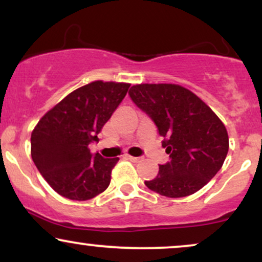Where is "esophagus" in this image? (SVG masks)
<instances>
[{"mask_svg":"<svg viewBox=\"0 0 262 262\" xmlns=\"http://www.w3.org/2000/svg\"><path fill=\"white\" fill-rule=\"evenodd\" d=\"M127 159H129V160L133 161V162L139 161V158H135V156H130V155H127Z\"/></svg>","mask_w":262,"mask_h":262,"instance_id":"esophagus-1","label":"esophagus"}]
</instances>
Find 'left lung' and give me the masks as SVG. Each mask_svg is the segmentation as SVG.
Returning a JSON list of instances; mask_svg holds the SVG:
<instances>
[{
	"mask_svg": "<svg viewBox=\"0 0 262 262\" xmlns=\"http://www.w3.org/2000/svg\"><path fill=\"white\" fill-rule=\"evenodd\" d=\"M132 101L155 123L170 161L159 166L146 187L170 198L186 197L207 185L223 166L229 149L227 129L193 92L173 83H141Z\"/></svg>",
	"mask_w": 262,
	"mask_h": 262,
	"instance_id": "left-lung-1",
	"label": "left lung"
}]
</instances>
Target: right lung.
I'll list each match as a JSON object with an SVG mask.
<instances>
[{
    "mask_svg": "<svg viewBox=\"0 0 262 262\" xmlns=\"http://www.w3.org/2000/svg\"><path fill=\"white\" fill-rule=\"evenodd\" d=\"M129 83L93 81L75 90L41 117L31 137L35 166L60 196L96 197L110 186L118 158L92 155L90 144L127 95Z\"/></svg>",
    "mask_w": 262,
    "mask_h": 262,
    "instance_id": "1",
    "label": "right lung"
}]
</instances>
